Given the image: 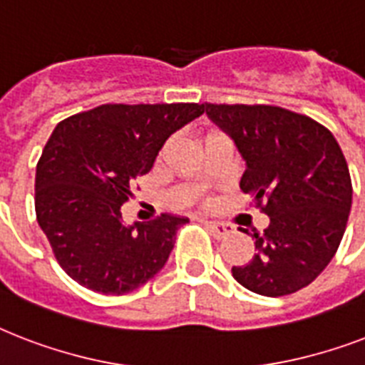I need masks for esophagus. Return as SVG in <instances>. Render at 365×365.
<instances>
[{
    "label": "esophagus",
    "instance_id": "esophagus-1",
    "mask_svg": "<svg viewBox=\"0 0 365 365\" xmlns=\"http://www.w3.org/2000/svg\"><path fill=\"white\" fill-rule=\"evenodd\" d=\"M205 225L210 229V233L216 237V239H225L229 235L233 233V225L229 223H220V222H205Z\"/></svg>",
    "mask_w": 365,
    "mask_h": 365
}]
</instances>
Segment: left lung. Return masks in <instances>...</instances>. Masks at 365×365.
I'll return each instance as SVG.
<instances>
[{"label":"left lung","instance_id":"left-lung-1","mask_svg":"<svg viewBox=\"0 0 365 365\" xmlns=\"http://www.w3.org/2000/svg\"><path fill=\"white\" fill-rule=\"evenodd\" d=\"M202 106L246 160L240 189L271 220L254 233L252 261L231 269L235 280L267 297L305 288L328 267L349 222L352 183L339 143L324 125L278 106Z\"/></svg>","mask_w":365,"mask_h":365}]
</instances>
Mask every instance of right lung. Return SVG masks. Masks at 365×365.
<instances>
[{"mask_svg":"<svg viewBox=\"0 0 365 365\" xmlns=\"http://www.w3.org/2000/svg\"><path fill=\"white\" fill-rule=\"evenodd\" d=\"M202 113V104H104L56 125L37 163L36 216L68 277L121 295L165 267L187 217L125 225L121 206L168 136Z\"/></svg>","mask_w":365,"mask_h":365,"instance_id":"right-lung-1","label":"right lung"}]
</instances>
